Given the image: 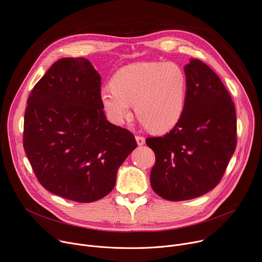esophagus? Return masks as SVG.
Instances as JSON below:
<instances>
[{"instance_id": "obj_1", "label": "esophagus", "mask_w": 262, "mask_h": 262, "mask_svg": "<svg viewBox=\"0 0 262 262\" xmlns=\"http://www.w3.org/2000/svg\"><path fill=\"white\" fill-rule=\"evenodd\" d=\"M136 139V143L138 146H143L145 144V137L144 136H140V135H136L135 136Z\"/></svg>"}]
</instances>
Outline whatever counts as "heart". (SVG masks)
Masks as SVG:
<instances>
[{
	"label": "heart",
	"mask_w": 262,
	"mask_h": 262,
	"mask_svg": "<svg viewBox=\"0 0 262 262\" xmlns=\"http://www.w3.org/2000/svg\"><path fill=\"white\" fill-rule=\"evenodd\" d=\"M110 85L102 88L99 96L115 124L130 116V105L140 123L157 133L173 128L184 113L188 80L185 70L175 63L127 65L114 73Z\"/></svg>",
	"instance_id": "heart-1"
}]
</instances>
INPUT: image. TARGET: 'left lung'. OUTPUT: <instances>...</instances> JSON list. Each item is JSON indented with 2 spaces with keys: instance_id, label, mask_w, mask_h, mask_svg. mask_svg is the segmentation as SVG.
<instances>
[{
  "instance_id": "obj_1",
  "label": "left lung",
  "mask_w": 262,
  "mask_h": 262,
  "mask_svg": "<svg viewBox=\"0 0 262 262\" xmlns=\"http://www.w3.org/2000/svg\"><path fill=\"white\" fill-rule=\"evenodd\" d=\"M184 113L164 136L148 137L155 153L153 191L167 200L199 197L223 178L236 149L237 124L232 97L218 75L199 59L185 66Z\"/></svg>"
}]
</instances>
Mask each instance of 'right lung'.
<instances>
[{
  "label": "right lung",
  "mask_w": 262,
  "mask_h": 262,
  "mask_svg": "<svg viewBox=\"0 0 262 262\" xmlns=\"http://www.w3.org/2000/svg\"><path fill=\"white\" fill-rule=\"evenodd\" d=\"M100 85L87 58L64 57L34 85L25 110L23 146L39 184L78 203L109 194L137 147L129 130L107 120Z\"/></svg>",
  "instance_id": "obj_1"
}]
</instances>
